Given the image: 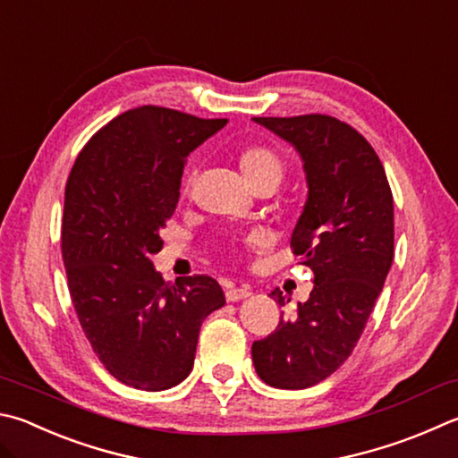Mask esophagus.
<instances>
[{"label": "esophagus", "mask_w": 458, "mask_h": 458, "mask_svg": "<svg viewBox=\"0 0 458 458\" xmlns=\"http://www.w3.org/2000/svg\"><path fill=\"white\" fill-rule=\"evenodd\" d=\"M252 293L248 288H228L226 290V301L228 302H238V301H244V298L250 296Z\"/></svg>", "instance_id": "1"}]
</instances>
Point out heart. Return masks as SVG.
Wrapping results in <instances>:
<instances>
[{
  "label": "heart",
  "instance_id": "1",
  "mask_svg": "<svg viewBox=\"0 0 458 458\" xmlns=\"http://www.w3.org/2000/svg\"><path fill=\"white\" fill-rule=\"evenodd\" d=\"M240 168H242L248 182H254L260 178H272L280 182V176H282L280 156L276 152H272L270 148H262V146L246 149V152L240 156Z\"/></svg>",
  "mask_w": 458,
  "mask_h": 458
}]
</instances>
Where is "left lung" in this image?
I'll use <instances>...</instances> for the list:
<instances>
[{"instance_id":"8db88e82","label":"left lung","mask_w":458,"mask_h":458,"mask_svg":"<svg viewBox=\"0 0 458 458\" xmlns=\"http://www.w3.org/2000/svg\"><path fill=\"white\" fill-rule=\"evenodd\" d=\"M254 122L296 149L309 186L290 246L314 288L294 318L252 344L266 385L301 390L336 372L367 327L394 256L393 192L377 152L348 123L322 114ZM270 298L290 302L280 288Z\"/></svg>"}]
</instances>
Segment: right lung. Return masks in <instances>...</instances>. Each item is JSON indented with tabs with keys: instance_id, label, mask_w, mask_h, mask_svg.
<instances>
[{
	"instance_id": "obj_1",
	"label": "right lung",
	"mask_w": 458,
	"mask_h": 458,
	"mask_svg": "<svg viewBox=\"0 0 458 458\" xmlns=\"http://www.w3.org/2000/svg\"><path fill=\"white\" fill-rule=\"evenodd\" d=\"M226 123L134 107L99 130L70 172L62 256L72 302L98 359L128 386L180 385L192 372L204 318L226 304L214 278L172 284L152 264L186 157Z\"/></svg>"
}]
</instances>
